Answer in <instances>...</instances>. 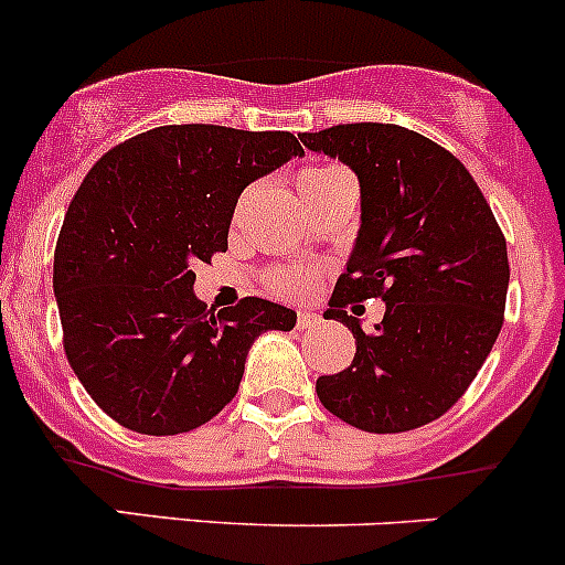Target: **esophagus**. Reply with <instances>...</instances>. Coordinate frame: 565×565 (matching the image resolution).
<instances>
[{
  "mask_svg": "<svg viewBox=\"0 0 565 565\" xmlns=\"http://www.w3.org/2000/svg\"><path fill=\"white\" fill-rule=\"evenodd\" d=\"M319 322H322V319H319V315H315V311H298V328L300 330L317 328Z\"/></svg>",
  "mask_w": 565,
  "mask_h": 565,
  "instance_id": "1",
  "label": "esophagus"
}]
</instances>
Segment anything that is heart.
Segmentation results:
<instances>
[{"label": "heart", "instance_id": "obj_1", "mask_svg": "<svg viewBox=\"0 0 565 565\" xmlns=\"http://www.w3.org/2000/svg\"><path fill=\"white\" fill-rule=\"evenodd\" d=\"M344 177L341 169H330V167H311L306 172H300L298 177V191L300 196H309V193L319 191L328 182L339 180ZM315 287V276L309 270H300V267H289V270H278L270 276V289L278 295H289V298H303V295L311 292Z\"/></svg>", "mask_w": 565, "mask_h": 565}]
</instances>
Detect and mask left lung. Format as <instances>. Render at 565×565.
Masks as SVG:
<instances>
[{
	"instance_id": "obj_1",
	"label": "left lung",
	"mask_w": 565,
	"mask_h": 565,
	"mask_svg": "<svg viewBox=\"0 0 565 565\" xmlns=\"http://www.w3.org/2000/svg\"><path fill=\"white\" fill-rule=\"evenodd\" d=\"M300 141L361 182V232L324 311L352 330L355 358L317 380L319 402L377 435L431 424L470 388L503 328V232L465 163L415 130L350 122ZM372 297L386 317L363 331L345 309Z\"/></svg>"
}]
</instances>
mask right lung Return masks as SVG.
Returning <instances> with one entry per match:
<instances>
[{
  "label": "right lung",
  "instance_id": "right-lung-1",
  "mask_svg": "<svg viewBox=\"0 0 565 565\" xmlns=\"http://www.w3.org/2000/svg\"><path fill=\"white\" fill-rule=\"evenodd\" d=\"M303 147L287 130L161 125L111 147L78 185L54 250L67 363L93 402L139 435H182L235 398L287 306L243 298L207 311L193 265L226 250L243 188Z\"/></svg>",
  "mask_w": 565,
  "mask_h": 565
}]
</instances>
